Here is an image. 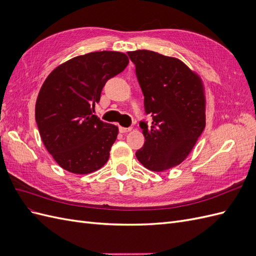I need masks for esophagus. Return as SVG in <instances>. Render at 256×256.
Listing matches in <instances>:
<instances>
[{"label": "esophagus", "mask_w": 256, "mask_h": 256, "mask_svg": "<svg viewBox=\"0 0 256 256\" xmlns=\"http://www.w3.org/2000/svg\"><path fill=\"white\" fill-rule=\"evenodd\" d=\"M132 130V127H128V128H125V127H120V132L122 134H126V132H129V131Z\"/></svg>", "instance_id": "34e87169"}]
</instances>
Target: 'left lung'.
Listing matches in <instances>:
<instances>
[{
	"mask_svg": "<svg viewBox=\"0 0 256 256\" xmlns=\"http://www.w3.org/2000/svg\"><path fill=\"white\" fill-rule=\"evenodd\" d=\"M152 125L140 122L145 142L138 160L154 172L188 157L206 125L205 90L200 76L176 58L150 50L129 51Z\"/></svg>",
	"mask_w": 256,
	"mask_h": 256,
	"instance_id": "left-lung-1",
	"label": "left lung"
}]
</instances>
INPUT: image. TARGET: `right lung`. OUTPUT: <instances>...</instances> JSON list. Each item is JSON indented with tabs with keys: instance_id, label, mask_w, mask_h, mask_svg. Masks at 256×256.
I'll return each mask as SVG.
<instances>
[{
	"instance_id": "obj_1",
	"label": "right lung",
	"mask_w": 256,
	"mask_h": 256,
	"mask_svg": "<svg viewBox=\"0 0 256 256\" xmlns=\"http://www.w3.org/2000/svg\"><path fill=\"white\" fill-rule=\"evenodd\" d=\"M128 63L122 52H90L60 64L44 80L35 120L44 147L62 168L88 174L106 164L118 127L92 112L106 82Z\"/></svg>"
}]
</instances>
